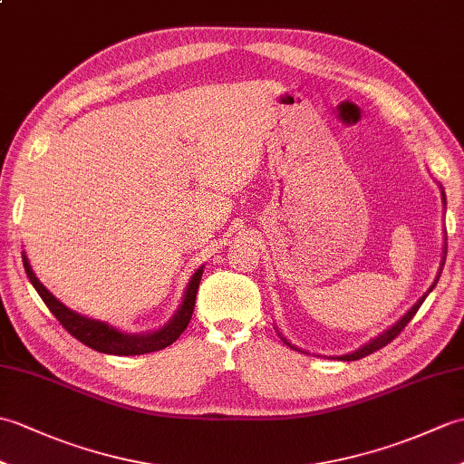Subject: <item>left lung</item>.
<instances>
[{
	"instance_id": "left-lung-1",
	"label": "left lung",
	"mask_w": 464,
	"mask_h": 464,
	"mask_svg": "<svg viewBox=\"0 0 464 464\" xmlns=\"http://www.w3.org/2000/svg\"><path fill=\"white\" fill-rule=\"evenodd\" d=\"M440 195H442V203H447V197H445V191H440ZM445 257H447V245H445V255H442V263H440V271H442V265H445ZM440 275V273H439ZM439 275H437V279H435V283H432L430 285V289L425 293V295H422V297L415 303V304H412V307L405 313V314H402V317L395 323V324H392V327L391 329H387V331H384V333H381L379 334V337H374V339H371L367 344H362V347L361 349H357V351H354V353H349V354H341V357H337L339 361H357V359H362V357H367V354H371V353H374V351H379V349H382L384 347V344H389L392 339H395V337H399V333L402 331V329H405L407 327V324H409V321L412 319V317H415V313L419 311V307H420V304H422V301H425L427 297H429V293L432 291V289H435V285H437V281H439ZM281 334V333H279ZM281 339L285 341V344H289V347L291 349H295V351H299L297 347H295V344H291L287 339H285L283 337V334H281Z\"/></svg>"
}]
</instances>
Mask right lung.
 Returning a JSON list of instances; mask_svg holds the SVG:
<instances>
[{
  "mask_svg": "<svg viewBox=\"0 0 464 464\" xmlns=\"http://www.w3.org/2000/svg\"><path fill=\"white\" fill-rule=\"evenodd\" d=\"M24 257V267L29 281L39 293V297L44 299L47 304V309L55 314V319L62 323V327L73 334L77 341H82L87 347L97 351V353H105V354H143V353H153V351H161L165 347H169L171 343L179 339V334L187 329V324L191 321V314L195 309V297H197V289H199V281L203 275V265L199 269L193 273V277L187 285L181 307L177 309V313L169 319V323H165L161 329L151 331V333H141V334H131V333H123L120 329L111 327L103 321H95L90 317H83V314L72 311L65 304L55 299L52 293H49L39 279L35 277V273L32 271V265H29L25 253Z\"/></svg>",
  "mask_w": 464,
  "mask_h": 464,
  "instance_id": "1",
  "label": "right lung"
}]
</instances>
